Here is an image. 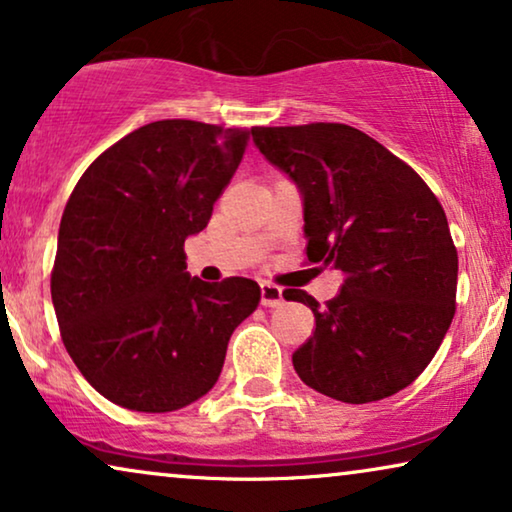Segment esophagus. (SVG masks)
<instances>
[{"label": "esophagus", "mask_w": 512, "mask_h": 512, "mask_svg": "<svg viewBox=\"0 0 512 512\" xmlns=\"http://www.w3.org/2000/svg\"><path fill=\"white\" fill-rule=\"evenodd\" d=\"M284 303V289L275 284H261V305L263 307H279Z\"/></svg>", "instance_id": "34e87169"}]
</instances>
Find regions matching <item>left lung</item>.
<instances>
[{"label": "left lung", "mask_w": 512, "mask_h": 512, "mask_svg": "<svg viewBox=\"0 0 512 512\" xmlns=\"http://www.w3.org/2000/svg\"><path fill=\"white\" fill-rule=\"evenodd\" d=\"M256 149L303 198L307 258L345 272L293 354L307 387L342 403L394 396L429 366L454 317L459 258L447 216L422 177L342 123L251 128Z\"/></svg>", "instance_id": "8db88e82"}]
</instances>
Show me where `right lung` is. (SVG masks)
I'll return each instance as SVG.
<instances>
[{"instance_id":"obj_1","label":"right lung","mask_w":512,"mask_h":512,"mask_svg":"<svg viewBox=\"0 0 512 512\" xmlns=\"http://www.w3.org/2000/svg\"><path fill=\"white\" fill-rule=\"evenodd\" d=\"M249 130L184 118L144 125L83 172L58 233L51 298L62 342L97 394L135 412H172L219 380L228 340L261 286L186 272L230 184Z\"/></svg>"}]
</instances>
